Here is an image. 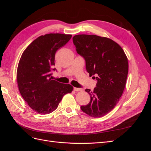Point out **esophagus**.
Wrapping results in <instances>:
<instances>
[{
    "instance_id": "1",
    "label": "esophagus",
    "mask_w": 151,
    "mask_h": 151,
    "mask_svg": "<svg viewBox=\"0 0 151 151\" xmlns=\"http://www.w3.org/2000/svg\"><path fill=\"white\" fill-rule=\"evenodd\" d=\"M74 90L75 91H82L83 89H82L81 88H74Z\"/></svg>"
}]
</instances>
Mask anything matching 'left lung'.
<instances>
[{"label": "left lung", "instance_id": "1", "mask_svg": "<svg viewBox=\"0 0 151 151\" xmlns=\"http://www.w3.org/2000/svg\"><path fill=\"white\" fill-rule=\"evenodd\" d=\"M72 40L89 76L97 81L93 91L86 89L91 100L81 109L90 116H103L115 107L124 90L129 71L126 55L119 45L105 37L78 35Z\"/></svg>", "mask_w": 151, "mask_h": 151}]
</instances>
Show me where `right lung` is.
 <instances>
[{
  "label": "right lung",
  "mask_w": 151,
  "mask_h": 151,
  "mask_svg": "<svg viewBox=\"0 0 151 151\" xmlns=\"http://www.w3.org/2000/svg\"><path fill=\"white\" fill-rule=\"evenodd\" d=\"M71 35L47 34L35 40L22 53L18 64L17 81L22 97L40 114L47 115L57 108L63 96L73 87L52 79L57 70L55 55L65 45Z\"/></svg>",
  "instance_id": "right-lung-1"
}]
</instances>
